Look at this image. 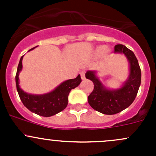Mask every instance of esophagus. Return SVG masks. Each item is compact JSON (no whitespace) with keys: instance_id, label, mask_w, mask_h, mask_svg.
I'll list each match as a JSON object with an SVG mask.
<instances>
[{"instance_id":"1","label":"esophagus","mask_w":156,"mask_h":156,"mask_svg":"<svg viewBox=\"0 0 156 156\" xmlns=\"http://www.w3.org/2000/svg\"><path fill=\"white\" fill-rule=\"evenodd\" d=\"M80 75H81V78H82L83 80L85 79V71H81V72H80Z\"/></svg>"}]
</instances>
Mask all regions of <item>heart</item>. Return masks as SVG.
<instances>
[{
  "label": "heart",
  "instance_id": "heart-1",
  "mask_svg": "<svg viewBox=\"0 0 156 156\" xmlns=\"http://www.w3.org/2000/svg\"><path fill=\"white\" fill-rule=\"evenodd\" d=\"M107 53L108 50L105 48L104 46H100L96 49V54L97 55H101L102 53Z\"/></svg>",
  "mask_w": 156,
  "mask_h": 156
}]
</instances>
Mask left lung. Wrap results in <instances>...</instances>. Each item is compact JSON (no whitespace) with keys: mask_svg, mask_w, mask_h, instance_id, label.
Listing matches in <instances>:
<instances>
[{"mask_svg":"<svg viewBox=\"0 0 156 156\" xmlns=\"http://www.w3.org/2000/svg\"><path fill=\"white\" fill-rule=\"evenodd\" d=\"M115 53H123L130 64V73L122 87L107 89L96 75L95 71H87L85 77L94 84L92 93L88 96V103L94 110L105 115H114L123 111L132 104L136 98L141 83V70L133 51L123 44L115 46Z\"/></svg>","mask_w":156,"mask_h":156,"instance_id":"left-lung-1","label":"left lung"}]
</instances>
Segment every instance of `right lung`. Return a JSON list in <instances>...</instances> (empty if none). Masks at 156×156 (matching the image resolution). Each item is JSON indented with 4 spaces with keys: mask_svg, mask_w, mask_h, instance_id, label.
Segmentation results:
<instances>
[{
    "mask_svg": "<svg viewBox=\"0 0 156 156\" xmlns=\"http://www.w3.org/2000/svg\"><path fill=\"white\" fill-rule=\"evenodd\" d=\"M35 48V47L31 48L30 50ZM23 58H20L17 68L16 75V84L18 91L20 100L23 102V105L28 109L32 112L44 116L50 117L60 112L66 108L68 105V97L71 90L78 87L81 82V78L80 75L74 79H69L61 83L57 87L55 88L51 92L48 94L34 95L24 92L20 87L19 81V74L23 69Z\"/></svg>",
    "mask_w": 156,
    "mask_h": 156,
    "instance_id": "1",
    "label": "right lung"
}]
</instances>
